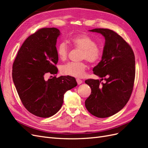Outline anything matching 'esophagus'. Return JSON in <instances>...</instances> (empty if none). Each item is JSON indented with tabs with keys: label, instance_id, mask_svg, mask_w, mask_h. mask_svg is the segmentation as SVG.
Wrapping results in <instances>:
<instances>
[{
	"label": "esophagus",
	"instance_id": "obj_1",
	"mask_svg": "<svg viewBox=\"0 0 148 148\" xmlns=\"http://www.w3.org/2000/svg\"><path fill=\"white\" fill-rule=\"evenodd\" d=\"M77 82L78 84H80L82 83L83 81H82V80H81V79H79L77 78Z\"/></svg>",
	"mask_w": 148,
	"mask_h": 148
}]
</instances>
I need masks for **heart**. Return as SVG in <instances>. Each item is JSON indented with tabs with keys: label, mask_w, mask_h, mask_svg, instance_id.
<instances>
[{
	"label": "heart",
	"mask_w": 148,
	"mask_h": 148,
	"mask_svg": "<svg viewBox=\"0 0 148 148\" xmlns=\"http://www.w3.org/2000/svg\"><path fill=\"white\" fill-rule=\"evenodd\" d=\"M70 43L75 48L82 51V59L91 64L96 63L100 59L102 52L96 41L86 34L76 36L70 39ZM57 56L62 60H65L69 54V47L65 42H60L56 47ZM86 64L84 62H69L61 67V72L65 75L82 78L85 74Z\"/></svg>",
	"instance_id": "b5f03b06"
}]
</instances>
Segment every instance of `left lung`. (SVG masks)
<instances>
[{"mask_svg": "<svg viewBox=\"0 0 148 148\" xmlns=\"http://www.w3.org/2000/svg\"><path fill=\"white\" fill-rule=\"evenodd\" d=\"M89 31L101 34L105 45L101 62L92 70L102 79L85 81L91 89L85 106L95 117L106 118L122 110L130 99L135 77V55L130 46L115 31L105 28ZM104 79L106 83L101 84Z\"/></svg>", "mask_w": 148, "mask_h": 148, "instance_id": "8db88e82", "label": "left lung"}]
</instances>
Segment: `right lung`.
I'll return each mask as SVG.
<instances>
[{
	"mask_svg": "<svg viewBox=\"0 0 148 148\" xmlns=\"http://www.w3.org/2000/svg\"><path fill=\"white\" fill-rule=\"evenodd\" d=\"M60 34L56 28L39 29L25 40L13 64L12 78L20 99L30 113L39 117L56 114L65 92L77 85L70 76L44 79L47 73L58 72L56 43Z\"/></svg>",
	"mask_w": 148,
	"mask_h": 148,
	"instance_id": "right-lung-1",
	"label": "right lung"
}]
</instances>
